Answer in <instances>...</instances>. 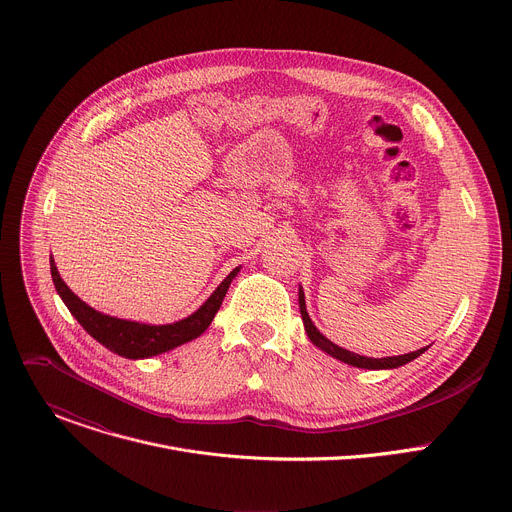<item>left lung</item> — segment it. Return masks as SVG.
I'll list each match as a JSON object with an SVG mask.
<instances>
[{"label":"left lung","mask_w":512,"mask_h":512,"mask_svg":"<svg viewBox=\"0 0 512 512\" xmlns=\"http://www.w3.org/2000/svg\"><path fill=\"white\" fill-rule=\"evenodd\" d=\"M300 312H302V320H304V328H306V334L308 338L312 340V344H316L318 348H322L324 352H328L330 356L346 362V364H352V367H358V369H369V371H381V369H397V367H403V364L411 362L413 358H417L419 354H423L427 350L425 348H419L415 352H407V354H401V356H387V358H369V356H360L356 352H350V350H344L340 346H336L332 340H328L324 334H320V330L314 326V322L310 320L308 316V310H306V300H304V291L300 289Z\"/></svg>","instance_id":"1"}]
</instances>
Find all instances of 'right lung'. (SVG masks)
Wrapping results in <instances>:
<instances>
[{"instance_id": "right-lung-1", "label": "right lung", "mask_w": 512, "mask_h": 512, "mask_svg": "<svg viewBox=\"0 0 512 512\" xmlns=\"http://www.w3.org/2000/svg\"><path fill=\"white\" fill-rule=\"evenodd\" d=\"M239 269L241 267H235L223 279V283L212 291V296L188 318L174 322V324L152 326V324H139V322L121 320V318H113V316L97 312L95 308L85 304L79 296L72 294L68 285L60 279L54 259H50V273H52L54 287L58 291V296L62 298V302L66 304L68 312L75 316L77 322L105 348H109L111 352H115L119 356L133 358V360L150 358V356L168 352L180 344H186V342L198 338L210 326L218 308H221L227 291H229V285L235 279V275L239 273Z\"/></svg>"}]
</instances>
